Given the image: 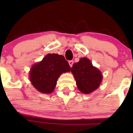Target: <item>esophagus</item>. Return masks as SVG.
I'll list each match as a JSON object with an SVG mask.
<instances>
[{"label": "esophagus", "instance_id": "esophagus-1", "mask_svg": "<svg viewBox=\"0 0 133 133\" xmlns=\"http://www.w3.org/2000/svg\"><path fill=\"white\" fill-rule=\"evenodd\" d=\"M68 62H69V65H70V67L73 66V60H69V61Z\"/></svg>", "mask_w": 133, "mask_h": 133}]
</instances>
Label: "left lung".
<instances>
[{"instance_id":"obj_1","label":"left lung","mask_w":133,"mask_h":133,"mask_svg":"<svg viewBox=\"0 0 133 133\" xmlns=\"http://www.w3.org/2000/svg\"><path fill=\"white\" fill-rule=\"evenodd\" d=\"M78 89L84 94H89L96 90L102 80V74L100 70L92 65L87 58H81L71 68Z\"/></svg>"}]
</instances>
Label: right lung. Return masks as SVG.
<instances>
[{"label":"right lung","instance_id":"obj_1","mask_svg":"<svg viewBox=\"0 0 133 133\" xmlns=\"http://www.w3.org/2000/svg\"><path fill=\"white\" fill-rule=\"evenodd\" d=\"M70 69L64 56L55 53L48 54L42 61L31 67L29 79L38 91L50 94L54 91L60 75L70 71Z\"/></svg>","mask_w":133,"mask_h":133}]
</instances>
